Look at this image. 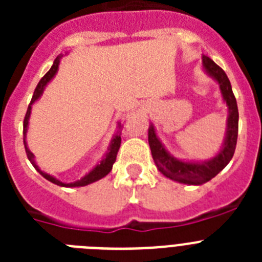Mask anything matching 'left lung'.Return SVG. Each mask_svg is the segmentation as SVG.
Listing matches in <instances>:
<instances>
[{
    "mask_svg": "<svg viewBox=\"0 0 262 262\" xmlns=\"http://www.w3.org/2000/svg\"><path fill=\"white\" fill-rule=\"evenodd\" d=\"M202 64L206 73L217 81L224 102L228 106L226 139H224V144L221 152L215 157L210 159L209 161H203V163L182 161V160L173 157L166 151L163 143L157 138L152 124L148 128V143H149L152 157H154L157 169L165 177L170 178L173 181L187 185H202L214 178L231 161L233 154H235L236 142H237L239 110H237V103H236V98L233 96L230 80L227 77L226 72L221 67L216 66L210 57L203 56Z\"/></svg>",
    "mask_w": 262,
    "mask_h": 262,
    "instance_id": "left-lung-1",
    "label": "left lung"
}]
</instances>
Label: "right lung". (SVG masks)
<instances>
[{"label":"right lung","mask_w":262,"mask_h":262,"mask_svg":"<svg viewBox=\"0 0 262 262\" xmlns=\"http://www.w3.org/2000/svg\"><path fill=\"white\" fill-rule=\"evenodd\" d=\"M60 57L61 56H57L56 59H55V61H53V64H52V67H51L50 71H48L47 73H46V75L40 78L39 84L36 85L35 92H34V96H32V98H31V102H30L29 107H27V113H26V115H25V120H23V144H25V149H26L27 157H29V160L31 161L32 165H34V168H35L36 170H38V172L46 178V180H48V181H51L52 184H55V185H59V186H66V187L85 186V185H89V184H92V182L98 181V180H101V178H103L105 176H107L108 173L111 172V169H113V164H114L115 160H117V155H118V151H119V147H120V140H122V139H120V134H117V135L113 138V140H111V143H110V147H108L107 154H106V156L103 157L102 161H101V163H99L96 168L92 169V170H90L88 174H85L84 177L81 178V180H78V181H75V182H71V184H64V182L59 181V180H56V178L52 177V176L47 174V173H45V172H41L40 169H39V166L35 164L34 155L31 154V151L29 149V147H27V143H26V133H27V127H29V118H30V113H31V105L35 102L36 99H38L41 94H43V90H45L46 85H47L48 82L52 80L53 76L56 75L57 69H59ZM119 127H120V124H119Z\"/></svg>","instance_id":"1"}]
</instances>
